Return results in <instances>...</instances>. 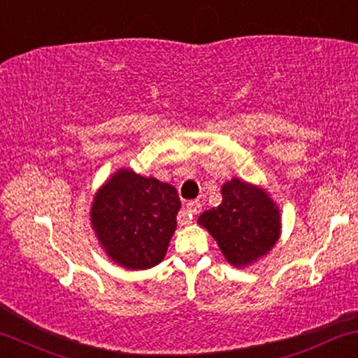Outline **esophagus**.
I'll use <instances>...</instances> for the list:
<instances>
[{
	"instance_id": "esophagus-1",
	"label": "esophagus",
	"mask_w": 358,
	"mask_h": 358,
	"mask_svg": "<svg viewBox=\"0 0 358 358\" xmlns=\"http://www.w3.org/2000/svg\"><path fill=\"white\" fill-rule=\"evenodd\" d=\"M201 201L200 200H193V201H189L188 205H187V220H185V223H182V224H188V223H192V221H188V220H192L193 216H196V215H200L201 213Z\"/></svg>"
}]
</instances>
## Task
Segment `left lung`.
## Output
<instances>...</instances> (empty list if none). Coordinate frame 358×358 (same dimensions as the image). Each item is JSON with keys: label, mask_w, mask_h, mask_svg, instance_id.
Wrapping results in <instances>:
<instances>
[{"label": "left lung", "mask_w": 358, "mask_h": 358, "mask_svg": "<svg viewBox=\"0 0 358 358\" xmlns=\"http://www.w3.org/2000/svg\"><path fill=\"white\" fill-rule=\"evenodd\" d=\"M223 201L203 213L198 223L210 231L233 266L264 256L279 238V210L261 188L233 178L221 188Z\"/></svg>", "instance_id": "left-lung-1"}]
</instances>
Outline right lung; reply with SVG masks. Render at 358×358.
Wrapping results in <instances>:
<instances>
[{
    "label": "right lung",
    "instance_id": "obj_1",
    "mask_svg": "<svg viewBox=\"0 0 358 358\" xmlns=\"http://www.w3.org/2000/svg\"><path fill=\"white\" fill-rule=\"evenodd\" d=\"M180 206L171 185L119 170L94 198L90 220L108 257L127 269H148L165 257Z\"/></svg>",
    "mask_w": 358,
    "mask_h": 358
}]
</instances>
